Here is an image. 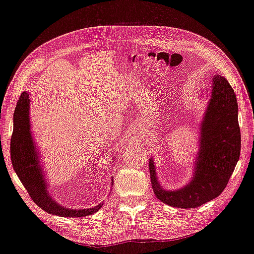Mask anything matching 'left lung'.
<instances>
[{
	"label": "left lung",
	"instance_id": "1",
	"mask_svg": "<svg viewBox=\"0 0 254 254\" xmlns=\"http://www.w3.org/2000/svg\"><path fill=\"white\" fill-rule=\"evenodd\" d=\"M240 150L237 96L228 80L216 75L211 99L201 124L200 152L192 180L183 189H162L158 184L154 161L149 159L151 186L156 197L171 207L183 209L197 208L209 202L227 187Z\"/></svg>",
	"mask_w": 254,
	"mask_h": 254
}]
</instances>
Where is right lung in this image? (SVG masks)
<instances>
[{
	"mask_svg": "<svg viewBox=\"0 0 254 254\" xmlns=\"http://www.w3.org/2000/svg\"><path fill=\"white\" fill-rule=\"evenodd\" d=\"M30 97L26 92L21 94L14 112V127L11 138V159L13 168L25 187L28 194L38 207L44 211L61 217H86L95 213L99 205L92 209L73 210L56 203L47 194L46 184L43 179L41 167L35 157L34 142L30 132L28 118Z\"/></svg>",
	"mask_w": 254,
	"mask_h": 254,
	"instance_id": "right-lung-1",
	"label": "right lung"
}]
</instances>
